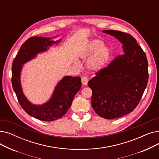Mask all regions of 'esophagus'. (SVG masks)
Listing matches in <instances>:
<instances>
[{
    "mask_svg": "<svg viewBox=\"0 0 159 159\" xmlns=\"http://www.w3.org/2000/svg\"><path fill=\"white\" fill-rule=\"evenodd\" d=\"M81 80H82V84L83 85H84V86H86V85L88 84V78H87L86 77H85V76L82 77Z\"/></svg>",
    "mask_w": 159,
    "mask_h": 159,
    "instance_id": "obj_1",
    "label": "esophagus"
}]
</instances>
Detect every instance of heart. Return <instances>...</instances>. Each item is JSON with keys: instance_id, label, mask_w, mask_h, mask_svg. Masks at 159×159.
Returning <instances> with one entry per match:
<instances>
[{"instance_id": "obj_1", "label": "heart", "mask_w": 159, "mask_h": 159, "mask_svg": "<svg viewBox=\"0 0 159 159\" xmlns=\"http://www.w3.org/2000/svg\"><path fill=\"white\" fill-rule=\"evenodd\" d=\"M93 53L94 54L88 62V67L91 71H97L103 68L109 62L112 52L109 47L104 46L103 41L93 39L88 42L83 48L81 55L84 57H89Z\"/></svg>"}]
</instances>
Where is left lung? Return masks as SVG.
Segmentation results:
<instances>
[{
  "instance_id": "8db88e82",
  "label": "left lung",
  "mask_w": 159,
  "mask_h": 159,
  "mask_svg": "<svg viewBox=\"0 0 159 159\" xmlns=\"http://www.w3.org/2000/svg\"><path fill=\"white\" fill-rule=\"evenodd\" d=\"M122 44L123 55L116 57L88 83L92 90L91 106L97 115L114 119L134 110L143 97L148 80L145 53L131 35L103 30Z\"/></svg>"
}]
</instances>
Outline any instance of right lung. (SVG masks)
<instances>
[{"mask_svg":"<svg viewBox=\"0 0 159 159\" xmlns=\"http://www.w3.org/2000/svg\"><path fill=\"white\" fill-rule=\"evenodd\" d=\"M53 38L55 37H33L28 39L21 46L12 64L11 82L19 102L28 115L43 121H53L61 119L68 111L75 95L81 88L80 77L65 76L57 83L52 97L43 104H33L24 95L20 82L23 64L61 41V39L55 41Z\"/></svg>","mask_w":159,"mask_h":159,"instance_id":"right-lung-1","label":"right lung"}]
</instances>
